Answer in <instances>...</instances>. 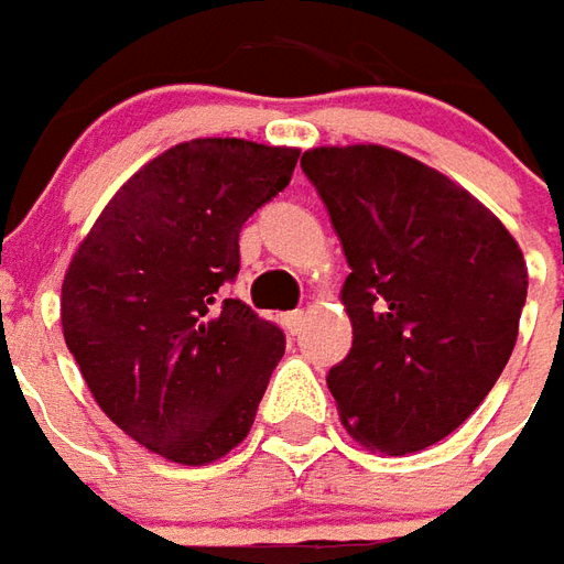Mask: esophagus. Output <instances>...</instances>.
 Segmentation results:
<instances>
[{"label": "esophagus", "mask_w": 564, "mask_h": 564, "mask_svg": "<svg viewBox=\"0 0 564 564\" xmlns=\"http://www.w3.org/2000/svg\"><path fill=\"white\" fill-rule=\"evenodd\" d=\"M305 319H307L305 311H293V314H286V317H283V326H286L290 335H299V332L305 329Z\"/></svg>", "instance_id": "esophagus-1"}]
</instances>
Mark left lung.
<instances>
[{"instance_id":"obj_1","label":"left lung","mask_w":564,"mask_h":564,"mask_svg":"<svg viewBox=\"0 0 564 564\" xmlns=\"http://www.w3.org/2000/svg\"><path fill=\"white\" fill-rule=\"evenodd\" d=\"M302 169L350 274L354 347L329 371L344 429L387 456L437 444L477 411L520 335L529 271L480 198L383 144H326Z\"/></svg>"}]
</instances>
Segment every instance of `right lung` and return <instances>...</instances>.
I'll return each instance as SVG.
<instances>
[{"mask_svg": "<svg viewBox=\"0 0 564 564\" xmlns=\"http://www.w3.org/2000/svg\"><path fill=\"white\" fill-rule=\"evenodd\" d=\"M299 148L193 139L117 189L68 262L63 338L105 416L177 465L238 447L283 356V332L217 290L238 232L293 177Z\"/></svg>", "mask_w": 564, "mask_h": 564, "instance_id": "add662e5", "label": "right lung"}]
</instances>
